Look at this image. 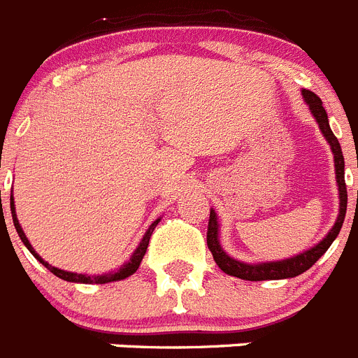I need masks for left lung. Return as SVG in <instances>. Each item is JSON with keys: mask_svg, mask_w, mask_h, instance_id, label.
Returning <instances> with one entry per match:
<instances>
[{"mask_svg": "<svg viewBox=\"0 0 358 358\" xmlns=\"http://www.w3.org/2000/svg\"><path fill=\"white\" fill-rule=\"evenodd\" d=\"M303 98H305L306 106H308L310 113L317 122L319 129H321L322 136L327 138V141L330 143L331 154H334V163H335V179H337V186H339V217L335 220L334 227L330 229L324 238L319 243H315L314 248H310L308 251L301 252V255L292 256V258H287V260L281 262H265V264H243V262L235 260L231 258L229 255H226L220 245V240H218V220L215 210H210V222H208V248H210L211 255H213V260L217 262V265L222 268L224 273L229 274V276L240 278V280L248 281H264V280H287V278H296L299 274H303L305 271H308L315 262L321 258L324 252L328 251V248L331 245L337 235H339L341 227H343L344 217H346V206H348V192H346V182H344V156L343 150H341L339 140L335 138V134L331 132L330 123H328V115L324 107H322L321 98L315 93L308 90H303Z\"/></svg>", "mask_w": 358, "mask_h": 358, "instance_id": "8db88e82", "label": "left lung"}]
</instances>
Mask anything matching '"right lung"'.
Wrapping results in <instances>:
<instances>
[{
  "label": "right lung",
  "instance_id": "right-lung-1",
  "mask_svg": "<svg viewBox=\"0 0 358 358\" xmlns=\"http://www.w3.org/2000/svg\"><path fill=\"white\" fill-rule=\"evenodd\" d=\"M10 211H12V220H14V227L15 231H17L19 238H21V242L27 245L28 251L31 252V255L36 256L37 262H41V264L44 265V267L48 268L50 273L55 274L57 278H61V280L64 281H71V283H110V281H120V280H125V278H129L131 274H134L136 271H138V267H140L141 260H143L145 252H147V248H148V240H150L152 236V231L156 229V226L159 224L161 218H156L154 222L150 224V227L147 229V233L143 235V238H141L140 245L136 248V251L132 252L131 260L127 262V264H123L122 267L118 268V271H110V273L107 274H94V276H85V274H77V273H68V271H62V268H57L53 267V265H50L48 262H44L43 258H41L39 255L36 252V249L31 248V243L28 242L27 235H24L23 227L19 226V220H17V215H15V208H14V197L10 195Z\"/></svg>",
  "mask_w": 358,
  "mask_h": 358
}]
</instances>
